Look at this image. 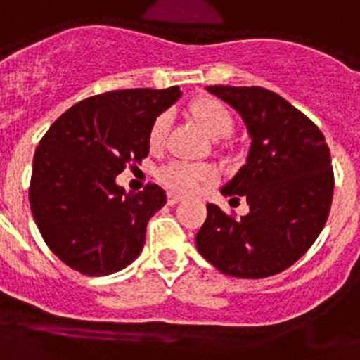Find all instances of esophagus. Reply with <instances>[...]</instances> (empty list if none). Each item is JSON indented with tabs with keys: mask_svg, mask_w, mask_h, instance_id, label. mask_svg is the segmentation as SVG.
I'll return each mask as SVG.
<instances>
[{
	"mask_svg": "<svg viewBox=\"0 0 360 360\" xmlns=\"http://www.w3.org/2000/svg\"><path fill=\"white\" fill-rule=\"evenodd\" d=\"M166 201H168V205H172V207H174V205H177L181 201V195L168 192V198H166Z\"/></svg>",
	"mask_w": 360,
	"mask_h": 360,
	"instance_id": "esophagus-1",
	"label": "esophagus"
}]
</instances>
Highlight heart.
Wrapping results in <instances>:
<instances>
[{
	"label": "heart",
	"mask_w": 360,
	"mask_h": 360,
	"mask_svg": "<svg viewBox=\"0 0 360 360\" xmlns=\"http://www.w3.org/2000/svg\"><path fill=\"white\" fill-rule=\"evenodd\" d=\"M192 113L199 120L201 128L207 131V135H210L212 139H226L234 131V119H232L231 111L216 98H199V101L192 102ZM168 129H170V115H157V119L153 120L152 128H150V134H148V143L152 150H157L165 144ZM159 177L168 188L177 194H194L195 190H199V186L212 183L216 175L208 166L174 161L162 166Z\"/></svg>",
	"instance_id": "heart-1"
}]
</instances>
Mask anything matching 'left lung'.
<instances>
[{
    "instance_id": "obj_1",
    "label": "left lung",
    "mask_w": 360,
    "mask_h": 360,
    "mask_svg": "<svg viewBox=\"0 0 360 360\" xmlns=\"http://www.w3.org/2000/svg\"><path fill=\"white\" fill-rule=\"evenodd\" d=\"M245 122L250 148L245 165L221 188L245 198L249 214L226 216L207 205L195 245L223 274L267 278L306 255L328 219L333 168L326 139L306 115L264 87L208 86Z\"/></svg>"
}]
</instances>
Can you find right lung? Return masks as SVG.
<instances>
[{
  "label": "right lung",
  "instance_id": "obj_1",
  "mask_svg": "<svg viewBox=\"0 0 360 360\" xmlns=\"http://www.w3.org/2000/svg\"><path fill=\"white\" fill-rule=\"evenodd\" d=\"M179 96L177 86L89 96L41 137L29 201L41 238L63 264L108 276L141 255L148 221L166 203L165 190L148 185L131 194L115 177L148 155L152 122Z\"/></svg>",
  "mask_w": 360,
  "mask_h": 360
}]
</instances>
